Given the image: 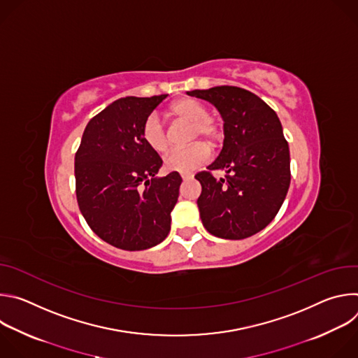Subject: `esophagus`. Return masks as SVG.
Segmentation results:
<instances>
[{
    "instance_id": "obj_1",
    "label": "esophagus",
    "mask_w": 358,
    "mask_h": 358,
    "mask_svg": "<svg viewBox=\"0 0 358 358\" xmlns=\"http://www.w3.org/2000/svg\"><path fill=\"white\" fill-rule=\"evenodd\" d=\"M194 176L192 174H181V178H182V181H188V180H191Z\"/></svg>"
}]
</instances>
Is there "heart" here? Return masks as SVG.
<instances>
[{
	"label": "heart",
	"mask_w": 358,
	"mask_h": 358,
	"mask_svg": "<svg viewBox=\"0 0 358 358\" xmlns=\"http://www.w3.org/2000/svg\"><path fill=\"white\" fill-rule=\"evenodd\" d=\"M170 115L177 120L191 123L189 140L203 138L210 145H217L222 138L221 124L210 115L208 108L202 101L192 97H182L170 106ZM143 141L156 152H164L169 148L170 138L162 119L152 113L141 126ZM210 159V148L206 143L196 141L184 148H174L164 157V169L171 173L189 174L199 169Z\"/></svg>",
	"instance_id": "1"
}]
</instances>
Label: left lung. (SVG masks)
Instances as JSON below:
<instances>
[{
	"label": "left lung",
	"instance_id": "left-lung-1",
	"mask_svg": "<svg viewBox=\"0 0 358 358\" xmlns=\"http://www.w3.org/2000/svg\"><path fill=\"white\" fill-rule=\"evenodd\" d=\"M208 100L224 119V145L217 160L195 178L202 225L224 239H243L268 227L279 213L290 185L289 144L272 108L236 86L191 90ZM225 169L217 180L212 171Z\"/></svg>",
	"mask_w": 358,
	"mask_h": 358
}]
</instances>
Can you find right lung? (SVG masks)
<instances>
[{"mask_svg":"<svg viewBox=\"0 0 358 358\" xmlns=\"http://www.w3.org/2000/svg\"><path fill=\"white\" fill-rule=\"evenodd\" d=\"M167 94L115 100L87 123L75 155L76 199L90 229L105 242L141 250L166 239L181 177L156 178L163 160L141 126Z\"/></svg>","mask_w":358,"mask_h":358,"instance_id":"add662e5","label":"right lung"}]
</instances>
